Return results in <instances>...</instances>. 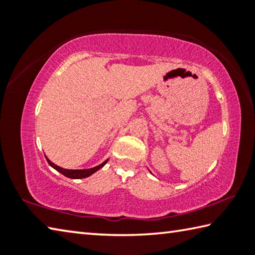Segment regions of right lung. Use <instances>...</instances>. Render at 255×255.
Returning a JSON list of instances; mask_svg holds the SVG:
<instances>
[{
    "mask_svg": "<svg viewBox=\"0 0 255 255\" xmlns=\"http://www.w3.org/2000/svg\"><path fill=\"white\" fill-rule=\"evenodd\" d=\"M45 159H47L48 164L51 166V167L54 168L55 170H58L59 173H61L62 175L66 176V177L69 178H72V179H80V178H86V177H89L90 175H92L94 173H96L97 170H99L101 167H104L107 163V160H105L103 164H100L98 166H96V167H92V168H88V169H66V168H62L60 167V166L55 165L54 163H52L47 156H45Z\"/></svg>",
    "mask_w": 255,
    "mask_h": 255,
    "instance_id": "1",
    "label": "right lung"
}]
</instances>
